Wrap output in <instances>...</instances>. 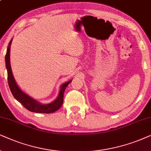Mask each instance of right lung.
Returning <instances> with one entry per match:
<instances>
[{
    "instance_id": "right-lung-1",
    "label": "right lung",
    "mask_w": 151,
    "mask_h": 151,
    "mask_svg": "<svg viewBox=\"0 0 151 151\" xmlns=\"http://www.w3.org/2000/svg\"><path fill=\"white\" fill-rule=\"evenodd\" d=\"M12 39L10 40L9 45L7 46V52L5 55V65L7 70V80L9 89L12 93L14 97L20 102L26 109L33 112L38 113H52L59 110L62 106L63 102V94L65 90L69 83L72 81L70 80L61 86L59 93L55 101L50 104H41L39 101L32 98L24 92L17 85L14 77L12 71L11 64H10V47H11Z\"/></svg>"
}]
</instances>
